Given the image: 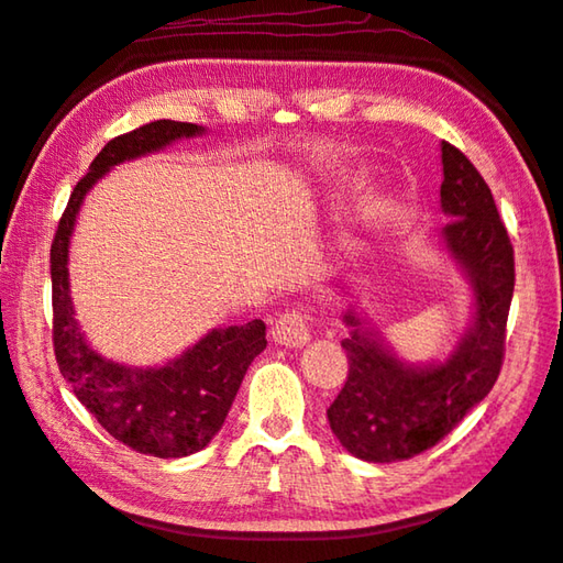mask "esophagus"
<instances>
[{
    "label": "esophagus",
    "instance_id": "34e87169",
    "mask_svg": "<svg viewBox=\"0 0 563 563\" xmlns=\"http://www.w3.org/2000/svg\"><path fill=\"white\" fill-rule=\"evenodd\" d=\"M272 340L284 346H303L310 342V316L301 308L286 310L272 324Z\"/></svg>",
    "mask_w": 563,
    "mask_h": 563
}]
</instances>
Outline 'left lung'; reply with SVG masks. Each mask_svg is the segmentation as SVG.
<instances>
[{
	"mask_svg": "<svg viewBox=\"0 0 563 563\" xmlns=\"http://www.w3.org/2000/svg\"><path fill=\"white\" fill-rule=\"evenodd\" d=\"M441 164V209L451 221L439 241L472 284V322L445 361L415 366L399 358L366 318L346 310L352 332L342 346L349 376L328 421L346 451L366 462H397L429 451L489 395L501 373L516 286L514 245L472 161L443 142Z\"/></svg>",
	"mask_w": 563,
	"mask_h": 563,
	"instance_id": "8db88e82",
	"label": "left lung"
}]
</instances>
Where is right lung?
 <instances>
[{
  "mask_svg": "<svg viewBox=\"0 0 563 563\" xmlns=\"http://www.w3.org/2000/svg\"><path fill=\"white\" fill-rule=\"evenodd\" d=\"M205 128L156 120L110 140L77 183L49 247L53 277V344L59 373L96 421L136 453L185 457L214 439L227 421L247 366L267 346L265 322L250 320L205 334L195 346L158 368H132L101 356L86 342L69 296V239L86 192L106 173Z\"/></svg>",
  "mask_w": 563,
  "mask_h": 563,
  "instance_id": "add662e5",
  "label": "right lung"
}]
</instances>
